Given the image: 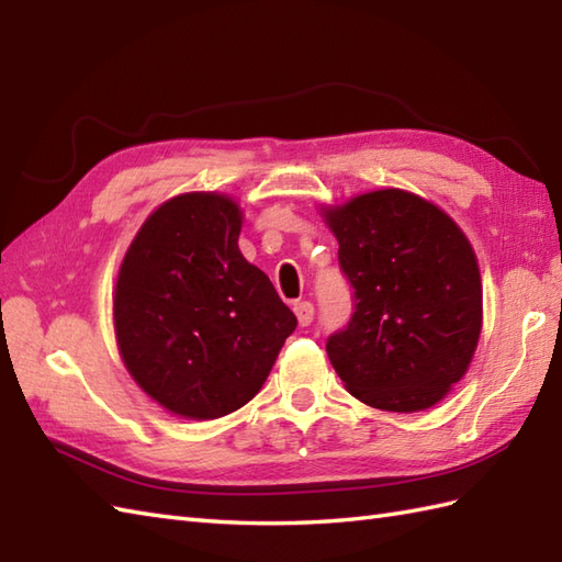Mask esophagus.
Masks as SVG:
<instances>
[{
  "instance_id": "34e87169",
  "label": "esophagus",
  "mask_w": 562,
  "mask_h": 562,
  "mask_svg": "<svg viewBox=\"0 0 562 562\" xmlns=\"http://www.w3.org/2000/svg\"><path fill=\"white\" fill-rule=\"evenodd\" d=\"M294 314H296V321H300V326H308L314 321V304L312 302H296Z\"/></svg>"
}]
</instances>
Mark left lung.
<instances>
[{
    "mask_svg": "<svg viewBox=\"0 0 562 562\" xmlns=\"http://www.w3.org/2000/svg\"><path fill=\"white\" fill-rule=\"evenodd\" d=\"M355 288L328 360L357 401L391 413L437 405L469 372L483 328L479 258L461 226L420 195L381 188L321 207Z\"/></svg>",
    "mask_w": 562,
    "mask_h": 562,
    "instance_id": "left-lung-1",
    "label": "left lung"
}]
</instances>
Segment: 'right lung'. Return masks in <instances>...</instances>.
Returning a JSON list of instances; mask_svg holds the SVG:
<instances>
[{
    "instance_id": "right-lung-1",
    "label": "right lung",
    "mask_w": 562,
    "mask_h": 562,
    "mask_svg": "<svg viewBox=\"0 0 562 562\" xmlns=\"http://www.w3.org/2000/svg\"><path fill=\"white\" fill-rule=\"evenodd\" d=\"M244 212L183 193L139 226L117 270L113 326L135 384L186 420L241 408L266 384L296 316L238 250Z\"/></svg>"
}]
</instances>
